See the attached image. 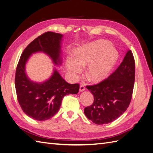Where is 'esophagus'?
Returning a JSON list of instances; mask_svg holds the SVG:
<instances>
[{
	"label": "esophagus",
	"mask_w": 153,
	"mask_h": 153,
	"mask_svg": "<svg viewBox=\"0 0 153 153\" xmlns=\"http://www.w3.org/2000/svg\"><path fill=\"white\" fill-rule=\"evenodd\" d=\"M85 89V87L84 85V84H81V85H80V89H79L80 91V92L84 91Z\"/></svg>",
	"instance_id": "esophagus-1"
}]
</instances>
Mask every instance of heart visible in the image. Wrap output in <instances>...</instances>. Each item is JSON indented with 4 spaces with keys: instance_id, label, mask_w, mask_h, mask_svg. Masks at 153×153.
<instances>
[{
    "instance_id": "heart-1",
    "label": "heart",
    "mask_w": 153,
    "mask_h": 153,
    "mask_svg": "<svg viewBox=\"0 0 153 153\" xmlns=\"http://www.w3.org/2000/svg\"><path fill=\"white\" fill-rule=\"evenodd\" d=\"M110 42L98 40L78 48L76 59L69 57L66 66L71 77L75 78L86 65L87 77L93 82H100L108 76L117 62L118 52Z\"/></svg>"
}]
</instances>
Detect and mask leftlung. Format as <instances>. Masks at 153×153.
Instances as JSON below:
<instances>
[{
    "label": "left lung",
    "instance_id": "8db88e82",
    "mask_svg": "<svg viewBox=\"0 0 153 153\" xmlns=\"http://www.w3.org/2000/svg\"><path fill=\"white\" fill-rule=\"evenodd\" d=\"M135 75V59L128 50L119 66L107 78L87 85L94 101L84 108L85 116L96 124H108L119 118L131 102Z\"/></svg>",
    "mask_w": 153,
    "mask_h": 153
}]
</instances>
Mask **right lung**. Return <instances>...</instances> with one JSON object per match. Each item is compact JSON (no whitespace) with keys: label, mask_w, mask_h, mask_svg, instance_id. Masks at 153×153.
Masks as SVG:
<instances>
[{"label":"right lung","mask_w":153,"mask_h":153,"mask_svg":"<svg viewBox=\"0 0 153 153\" xmlns=\"http://www.w3.org/2000/svg\"><path fill=\"white\" fill-rule=\"evenodd\" d=\"M62 38V34L53 32L38 36L25 48L16 67L15 83L18 103L26 115L37 121L52 118L58 112L64 96L79 91V84H68L55 69L48 80L41 84L30 80L26 75L25 64L33 53L43 52L55 64H61Z\"/></svg>","instance_id":"add662e5"}]
</instances>
